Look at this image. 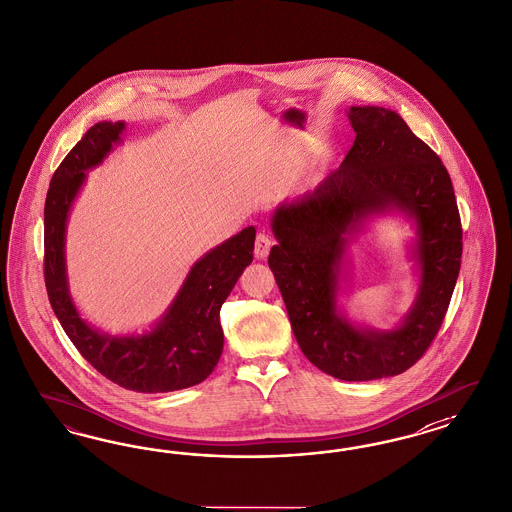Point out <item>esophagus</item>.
Returning a JSON list of instances; mask_svg holds the SVG:
<instances>
[{"label": "esophagus", "instance_id": "1", "mask_svg": "<svg viewBox=\"0 0 512 512\" xmlns=\"http://www.w3.org/2000/svg\"><path fill=\"white\" fill-rule=\"evenodd\" d=\"M273 247V239L265 233H258L256 235V243H254V256L258 260H264L265 256L269 254V250Z\"/></svg>", "mask_w": 512, "mask_h": 512}]
</instances>
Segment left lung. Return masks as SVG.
Instances as JSON below:
<instances>
[{"instance_id":"8db88e82","label":"left lung","mask_w":512,"mask_h":512,"mask_svg":"<svg viewBox=\"0 0 512 512\" xmlns=\"http://www.w3.org/2000/svg\"><path fill=\"white\" fill-rule=\"evenodd\" d=\"M356 132L339 169L314 192L273 213L269 267L297 345L320 371L341 380L394 377L418 362L445 320L462 265V222L441 158L401 116L350 107ZM399 210L417 224L421 286L396 331L354 327L336 309L347 235L367 215Z\"/></svg>"}]
</instances>
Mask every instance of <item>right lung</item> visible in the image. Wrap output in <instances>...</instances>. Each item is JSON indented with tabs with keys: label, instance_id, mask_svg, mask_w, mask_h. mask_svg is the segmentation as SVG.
<instances>
[{
	"label": "right lung",
	"instance_id": "add662e5",
	"mask_svg": "<svg viewBox=\"0 0 512 512\" xmlns=\"http://www.w3.org/2000/svg\"><path fill=\"white\" fill-rule=\"evenodd\" d=\"M124 130V122L94 124L54 171L45 201V284L67 337L103 377L141 394L175 392L203 382L220 360V307L252 262L256 230L248 226L192 265L179 294L147 333L115 337L86 324L67 288V215L86 171L103 162Z\"/></svg>",
	"mask_w": 512,
	"mask_h": 512
}]
</instances>
